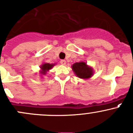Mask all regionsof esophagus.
<instances>
[{
	"mask_svg": "<svg viewBox=\"0 0 133 133\" xmlns=\"http://www.w3.org/2000/svg\"><path fill=\"white\" fill-rule=\"evenodd\" d=\"M60 64H61L62 65H65V64H66V61H65V60H62L61 61H60Z\"/></svg>",
	"mask_w": 133,
	"mask_h": 133,
	"instance_id": "1",
	"label": "esophagus"
}]
</instances>
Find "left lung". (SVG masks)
<instances>
[{"label":"left lung","mask_w":133,"mask_h":133,"mask_svg":"<svg viewBox=\"0 0 133 133\" xmlns=\"http://www.w3.org/2000/svg\"><path fill=\"white\" fill-rule=\"evenodd\" d=\"M71 69L76 77L84 80L89 79L94 74L92 67L88 65L87 62L84 61L75 63L71 65Z\"/></svg>","instance_id":"obj_1"}]
</instances>
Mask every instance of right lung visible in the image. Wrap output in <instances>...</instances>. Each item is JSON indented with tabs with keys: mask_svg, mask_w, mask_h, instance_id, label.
<instances>
[{
	"mask_svg": "<svg viewBox=\"0 0 133 133\" xmlns=\"http://www.w3.org/2000/svg\"><path fill=\"white\" fill-rule=\"evenodd\" d=\"M55 65H56V64H49V63L45 62L42 63L39 65V68L40 69L39 70V73L40 74V75L42 77L46 75L47 74V72L49 71V70H51Z\"/></svg>",
	"mask_w": 133,
	"mask_h": 133,
	"instance_id": "right-lung-1",
	"label": "right lung"
}]
</instances>
